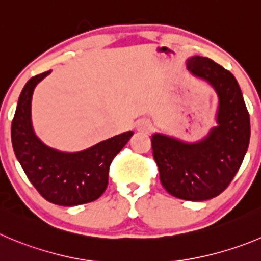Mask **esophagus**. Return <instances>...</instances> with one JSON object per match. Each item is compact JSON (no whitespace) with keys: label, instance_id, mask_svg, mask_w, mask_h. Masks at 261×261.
<instances>
[{"label":"esophagus","instance_id":"obj_1","mask_svg":"<svg viewBox=\"0 0 261 261\" xmlns=\"http://www.w3.org/2000/svg\"><path fill=\"white\" fill-rule=\"evenodd\" d=\"M152 128H153V126L149 121H142V122L138 125V130L140 131V133H149Z\"/></svg>","mask_w":261,"mask_h":261}]
</instances>
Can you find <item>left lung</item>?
<instances>
[{
  "label": "left lung",
  "mask_w": 261,
  "mask_h": 261,
  "mask_svg": "<svg viewBox=\"0 0 261 261\" xmlns=\"http://www.w3.org/2000/svg\"><path fill=\"white\" fill-rule=\"evenodd\" d=\"M187 67L218 92L219 126L197 144L160 134L150 142L164 188L177 198L206 201L225 191L240 170L250 143V116L229 70L202 57L188 59Z\"/></svg>",
  "instance_id": "8db88e82"
}]
</instances>
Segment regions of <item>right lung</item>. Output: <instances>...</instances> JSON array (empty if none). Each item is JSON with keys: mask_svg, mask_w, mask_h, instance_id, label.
Wrapping results in <instances>:
<instances>
[{"mask_svg": "<svg viewBox=\"0 0 261 261\" xmlns=\"http://www.w3.org/2000/svg\"><path fill=\"white\" fill-rule=\"evenodd\" d=\"M50 73L32 77L19 96L11 123V140L16 158L29 181L51 203L77 206L97 199L108 186L109 166L133 136V131L113 136L79 153H60L41 143L31 122L32 94Z\"/></svg>", "mask_w": 261, "mask_h": 261, "instance_id": "add662e5", "label": "right lung"}]
</instances>
